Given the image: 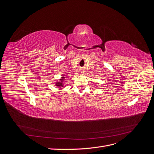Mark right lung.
Segmentation results:
<instances>
[{"label": "right lung", "mask_w": 154, "mask_h": 154, "mask_svg": "<svg viewBox=\"0 0 154 154\" xmlns=\"http://www.w3.org/2000/svg\"><path fill=\"white\" fill-rule=\"evenodd\" d=\"M64 78H65V77H62V79H61V80H60V82H57V83H56V85H57V87H59L60 88H61V87H63L62 82H63V80Z\"/></svg>", "instance_id": "obj_1"}]
</instances>
